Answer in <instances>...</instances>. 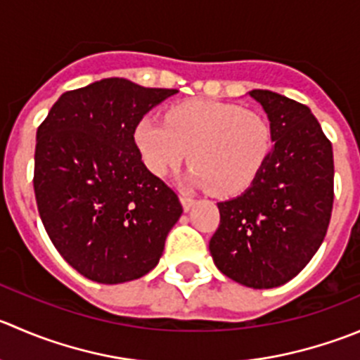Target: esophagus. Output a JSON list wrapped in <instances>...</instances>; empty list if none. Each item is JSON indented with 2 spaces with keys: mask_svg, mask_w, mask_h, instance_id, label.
Here are the masks:
<instances>
[{
  "mask_svg": "<svg viewBox=\"0 0 360 360\" xmlns=\"http://www.w3.org/2000/svg\"><path fill=\"white\" fill-rule=\"evenodd\" d=\"M179 200H181V204H183V209H184V211H190V209L193 207V205H195V198L186 197V195H181Z\"/></svg>",
  "mask_w": 360,
  "mask_h": 360,
  "instance_id": "esophagus-1",
  "label": "esophagus"
}]
</instances>
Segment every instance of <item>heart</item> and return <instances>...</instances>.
<instances>
[{
  "mask_svg": "<svg viewBox=\"0 0 360 360\" xmlns=\"http://www.w3.org/2000/svg\"><path fill=\"white\" fill-rule=\"evenodd\" d=\"M165 120L144 116L135 124V146L149 172L167 176L190 153L188 183L218 195L248 190L273 149L267 121L233 103L188 100L170 107Z\"/></svg>",
  "mask_w": 360,
  "mask_h": 360,
  "instance_id": "b5f03b06",
  "label": "heart"
}]
</instances>
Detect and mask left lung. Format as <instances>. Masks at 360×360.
<instances>
[{
    "label": "left lung",
    "mask_w": 360,
    "mask_h": 360,
    "mask_svg": "<svg viewBox=\"0 0 360 360\" xmlns=\"http://www.w3.org/2000/svg\"><path fill=\"white\" fill-rule=\"evenodd\" d=\"M248 95L262 105L273 149L255 183L218 202L209 240L216 267L250 288H274L297 276L322 244L334 200L333 144L309 107L267 89Z\"/></svg>",
    "instance_id": "1"
}]
</instances>
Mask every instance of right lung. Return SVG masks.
Here are the masks:
<instances>
[{"mask_svg": "<svg viewBox=\"0 0 360 360\" xmlns=\"http://www.w3.org/2000/svg\"><path fill=\"white\" fill-rule=\"evenodd\" d=\"M176 93L102 79L63 93L38 127V212L59 255L87 280L124 283L160 262L183 205L144 165L134 130Z\"/></svg>", "mask_w": 360, "mask_h": 360, "instance_id": "add662e5", "label": "right lung"}]
</instances>
